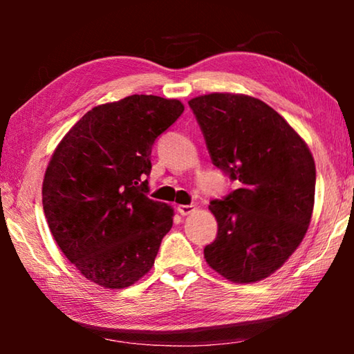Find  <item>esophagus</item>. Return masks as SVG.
Returning <instances> with one entry per match:
<instances>
[{"instance_id": "obj_1", "label": "esophagus", "mask_w": 354, "mask_h": 354, "mask_svg": "<svg viewBox=\"0 0 354 354\" xmlns=\"http://www.w3.org/2000/svg\"><path fill=\"white\" fill-rule=\"evenodd\" d=\"M176 211L181 215H189L192 212H195V206L194 205H179L176 207Z\"/></svg>"}]
</instances>
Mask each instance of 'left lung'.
Segmentation results:
<instances>
[{
  "mask_svg": "<svg viewBox=\"0 0 354 354\" xmlns=\"http://www.w3.org/2000/svg\"><path fill=\"white\" fill-rule=\"evenodd\" d=\"M212 164L237 187L209 209L218 231L206 262L234 283L270 277L301 243L314 207L315 164L304 140L263 101L209 93L189 101Z\"/></svg>",
  "mask_w": 354,
  "mask_h": 354,
  "instance_id": "1",
  "label": "left lung"
}]
</instances>
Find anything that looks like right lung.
I'll list each match as a JSON object with an SVG mask.
<instances>
[{"label":"right lung","instance_id":"1","mask_svg":"<svg viewBox=\"0 0 354 354\" xmlns=\"http://www.w3.org/2000/svg\"><path fill=\"white\" fill-rule=\"evenodd\" d=\"M183 112L178 100L131 95L88 111L53 154L41 187L48 226L93 283L124 289L153 267L173 209L147 196L151 149Z\"/></svg>","mask_w":354,"mask_h":354}]
</instances>
